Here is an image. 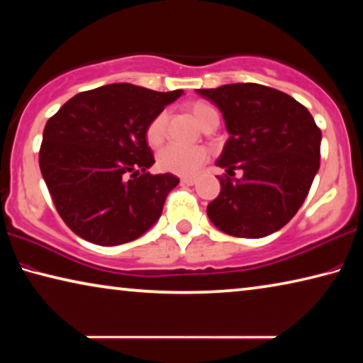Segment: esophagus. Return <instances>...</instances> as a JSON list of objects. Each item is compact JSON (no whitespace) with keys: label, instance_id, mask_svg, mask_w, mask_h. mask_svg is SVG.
Wrapping results in <instances>:
<instances>
[{"label":"esophagus","instance_id":"1","mask_svg":"<svg viewBox=\"0 0 363 363\" xmlns=\"http://www.w3.org/2000/svg\"><path fill=\"white\" fill-rule=\"evenodd\" d=\"M181 182L186 184V186H194V184H195V177H182Z\"/></svg>","mask_w":363,"mask_h":363}]
</instances>
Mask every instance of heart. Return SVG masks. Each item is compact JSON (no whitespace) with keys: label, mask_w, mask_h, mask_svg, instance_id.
Returning <instances> with one entry per match:
<instances>
[{"label":"heart","mask_w":363,"mask_h":363,"mask_svg":"<svg viewBox=\"0 0 363 363\" xmlns=\"http://www.w3.org/2000/svg\"><path fill=\"white\" fill-rule=\"evenodd\" d=\"M189 111L202 129L218 125L220 116L211 105L205 101H194L187 106ZM168 113L161 111L148 123L145 129V140L150 147H160L164 140ZM208 160V152L200 145H168L158 153V168L177 176H192Z\"/></svg>","instance_id":"b5f03b06"}]
</instances>
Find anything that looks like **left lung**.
<instances>
[{"label": "left lung", "mask_w": 363, "mask_h": 363, "mask_svg": "<svg viewBox=\"0 0 363 363\" xmlns=\"http://www.w3.org/2000/svg\"><path fill=\"white\" fill-rule=\"evenodd\" d=\"M220 109L229 134L216 166L229 176L206 206L210 221L234 238L260 239L291 221L320 168L321 130L306 106L260 84L197 89Z\"/></svg>", "instance_id": "8db88e82"}]
</instances>
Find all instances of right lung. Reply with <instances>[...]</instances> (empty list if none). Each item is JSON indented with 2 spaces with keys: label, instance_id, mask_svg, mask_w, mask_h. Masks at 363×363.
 Segmentation results:
<instances>
[{
  "label": "right lung",
  "instance_id": "obj_1",
  "mask_svg": "<svg viewBox=\"0 0 363 363\" xmlns=\"http://www.w3.org/2000/svg\"><path fill=\"white\" fill-rule=\"evenodd\" d=\"M184 94L109 84L72 96L48 119L40 171L60 216L79 238L111 247L130 242L160 220L179 179L150 174V121Z\"/></svg>",
  "mask_w": 363,
  "mask_h": 363
}]
</instances>
